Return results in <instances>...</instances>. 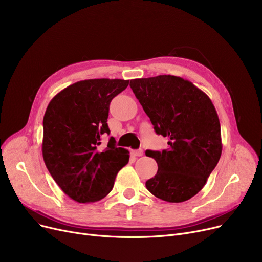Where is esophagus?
I'll return each mask as SVG.
<instances>
[{"mask_svg":"<svg viewBox=\"0 0 262 262\" xmlns=\"http://www.w3.org/2000/svg\"><path fill=\"white\" fill-rule=\"evenodd\" d=\"M132 155L136 157H140L143 155V150L142 149H134L132 150Z\"/></svg>","mask_w":262,"mask_h":262,"instance_id":"34e87169","label":"esophagus"}]
</instances>
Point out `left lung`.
<instances>
[{"label": "left lung", "mask_w": 262, "mask_h": 262, "mask_svg": "<svg viewBox=\"0 0 262 262\" xmlns=\"http://www.w3.org/2000/svg\"><path fill=\"white\" fill-rule=\"evenodd\" d=\"M130 88L158 135L169 147L147 149L158 164L146 189L169 203L198 194L222 154L221 126L209 96L191 81L174 75L132 79Z\"/></svg>", "instance_id": "obj_1"}]
</instances>
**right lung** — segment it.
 Listing matches in <instances>:
<instances>
[{"instance_id":"add662e5","label":"right lung","mask_w":262,"mask_h":262,"mask_svg":"<svg viewBox=\"0 0 262 262\" xmlns=\"http://www.w3.org/2000/svg\"><path fill=\"white\" fill-rule=\"evenodd\" d=\"M129 80H80L58 92L43 117L42 156L64 193L78 203H93L113 190L118 172L127 164L129 152L110 138L101 149L102 135H109V104Z\"/></svg>"}]
</instances>
